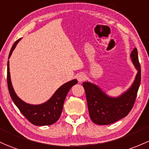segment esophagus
<instances>
[{
	"instance_id": "1",
	"label": "esophagus",
	"mask_w": 149,
	"mask_h": 149,
	"mask_svg": "<svg viewBox=\"0 0 149 149\" xmlns=\"http://www.w3.org/2000/svg\"><path fill=\"white\" fill-rule=\"evenodd\" d=\"M76 78H77V80L78 81V82L81 83V82H83V81H85V80H86V75L84 74V73H80L77 75Z\"/></svg>"
}]
</instances>
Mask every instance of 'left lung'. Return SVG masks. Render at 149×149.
Masks as SVG:
<instances>
[{
	"label": "left lung",
	"instance_id": "obj_1",
	"mask_svg": "<svg viewBox=\"0 0 149 149\" xmlns=\"http://www.w3.org/2000/svg\"><path fill=\"white\" fill-rule=\"evenodd\" d=\"M131 58L138 73L132 87L120 97H110L95 85L83 83L90 117L96 125H110L124 118L132 110L141 83V66L136 48L131 53Z\"/></svg>",
	"mask_w": 149,
	"mask_h": 149
}]
</instances>
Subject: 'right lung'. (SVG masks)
I'll return each mask as SVG.
<instances>
[{"mask_svg": "<svg viewBox=\"0 0 149 149\" xmlns=\"http://www.w3.org/2000/svg\"><path fill=\"white\" fill-rule=\"evenodd\" d=\"M20 39L17 40L13 45L9 57L12 54L13 51L15 48ZM7 82L10 97L20 112L25 117L29 122L37 126L51 125L56 122L61 116L63 110V102L67 94L72 86L78 83L77 80L74 79L65 83L55 92L51 98L45 103L39 105H32L21 100L15 93L10 81L9 71V61H8L7 68Z\"/></svg>", "mask_w": 149, "mask_h": 149, "instance_id": "add662e5", "label": "right lung"}]
</instances>
